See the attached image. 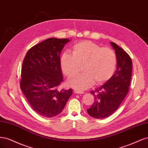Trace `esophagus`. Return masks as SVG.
Returning <instances> with one entry per match:
<instances>
[{"instance_id":"esophagus-1","label":"esophagus","mask_w":148,"mask_h":148,"mask_svg":"<svg viewBox=\"0 0 148 148\" xmlns=\"http://www.w3.org/2000/svg\"><path fill=\"white\" fill-rule=\"evenodd\" d=\"M74 92H75V93H77V94H82V93H84V92L80 91V90H74Z\"/></svg>"}]
</instances>
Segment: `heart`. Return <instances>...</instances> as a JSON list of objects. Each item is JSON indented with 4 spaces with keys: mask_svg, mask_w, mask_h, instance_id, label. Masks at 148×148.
<instances>
[{
    "mask_svg": "<svg viewBox=\"0 0 148 148\" xmlns=\"http://www.w3.org/2000/svg\"><path fill=\"white\" fill-rule=\"evenodd\" d=\"M82 65L84 73L68 81L69 87L77 90L110 79L116 68V55L111 49L101 48L90 41H82L73 45L72 54L64 52L60 58L62 71L68 77L77 74Z\"/></svg>",
    "mask_w": 148,
    "mask_h": 148,
    "instance_id": "heart-1",
    "label": "heart"
}]
</instances>
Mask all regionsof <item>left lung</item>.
<instances>
[{
  "mask_svg": "<svg viewBox=\"0 0 148 148\" xmlns=\"http://www.w3.org/2000/svg\"><path fill=\"white\" fill-rule=\"evenodd\" d=\"M115 50L117 69L115 73L101 86L90 92L95 101L87 109L90 116L104 119L115 112L128 93L132 72V61L130 56L115 43L111 42Z\"/></svg>",
  "mask_w": 148,
  "mask_h": 148,
  "instance_id": "left-lung-1",
  "label": "left lung"
}]
</instances>
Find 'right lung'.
Instances as JSON below:
<instances>
[{"mask_svg":"<svg viewBox=\"0 0 148 148\" xmlns=\"http://www.w3.org/2000/svg\"><path fill=\"white\" fill-rule=\"evenodd\" d=\"M68 39L49 38L31 48L24 58L20 88L30 106L44 117L56 116L73 94L58 87L63 77L60 53Z\"/></svg>","mask_w":148,"mask_h":148,"instance_id":"add662e5","label":"right lung"}]
</instances>
